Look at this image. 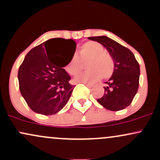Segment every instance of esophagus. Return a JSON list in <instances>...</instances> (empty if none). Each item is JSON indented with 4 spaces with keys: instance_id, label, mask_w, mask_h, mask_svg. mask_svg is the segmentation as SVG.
I'll list each match as a JSON object with an SVG mask.
<instances>
[{
    "instance_id": "esophagus-1",
    "label": "esophagus",
    "mask_w": 160,
    "mask_h": 160,
    "mask_svg": "<svg viewBox=\"0 0 160 160\" xmlns=\"http://www.w3.org/2000/svg\"><path fill=\"white\" fill-rule=\"evenodd\" d=\"M83 84L84 85H86V86H88V87L89 88H91V87H92V84H89V83H86V82H83Z\"/></svg>"
}]
</instances>
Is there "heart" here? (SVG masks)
Instances as JSON below:
<instances>
[{"label":"heart","mask_w":160,"mask_h":160,"mask_svg":"<svg viewBox=\"0 0 160 160\" xmlns=\"http://www.w3.org/2000/svg\"><path fill=\"white\" fill-rule=\"evenodd\" d=\"M80 58L82 62L89 59L86 63L88 71L78 74L74 79L76 82L92 83L100 80L102 77L107 79L113 74L114 62L109 53L104 52V47L101 43L95 41L86 42L80 50ZM80 60L77 56H73L65 66L66 71L71 75L78 74L82 68Z\"/></svg>","instance_id":"obj_1"}]
</instances>
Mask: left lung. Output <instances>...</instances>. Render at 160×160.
I'll list each match as a JSON object with an SVG mask.
<instances>
[{"mask_svg":"<svg viewBox=\"0 0 160 160\" xmlns=\"http://www.w3.org/2000/svg\"><path fill=\"white\" fill-rule=\"evenodd\" d=\"M89 40L102 44L113 58L114 71L105 82L104 94L98 102L106 109L123 110L132 102L139 86L140 66L131 50L106 36L90 37Z\"/></svg>","mask_w":160,"mask_h":160,"instance_id":"1","label":"left lung"}]
</instances>
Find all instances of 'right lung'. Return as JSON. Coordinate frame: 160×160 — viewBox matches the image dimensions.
<instances>
[{
  "mask_svg": "<svg viewBox=\"0 0 160 160\" xmlns=\"http://www.w3.org/2000/svg\"><path fill=\"white\" fill-rule=\"evenodd\" d=\"M76 46L74 40L52 38L28 52L18 79L20 92L33 111L56 114L68 102L74 87L64 67L74 56Z\"/></svg>",
  "mask_w": 160,
  "mask_h": 160,
  "instance_id": "add662e5",
  "label": "right lung"
}]
</instances>
